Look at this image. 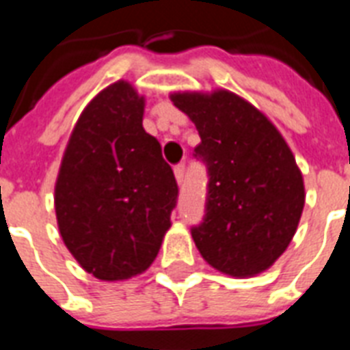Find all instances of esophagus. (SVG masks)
<instances>
[{
	"label": "esophagus",
	"mask_w": 350,
	"mask_h": 350,
	"mask_svg": "<svg viewBox=\"0 0 350 350\" xmlns=\"http://www.w3.org/2000/svg\"><path fill=\"white\" fill-rule=\"evenodd\" d=\"M174 176H176V181H178V183H181V181H183V176H185V163L176 165Z\"/></svg>",
	"instance_id": "34e87169"
}]
</instances>
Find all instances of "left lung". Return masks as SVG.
Segmentation results:
<instances>
[{"label": "left lung", "mask_w": 350, "mask_h": 350, "mask_svg": "<svg viewBox=\"0 0 350 350\" xmlns=\"http://www.w3.org/2000/svg\"><path fill=\"white\" fill-rule=\"evenodd\" d=\"M170 101L196 125L194 156L208 170L200 254L236 278L267 271L285 252L305 205L301 170L272 121L230 90L174 92Z\"/></svg>", "instance_id": "1"}]
</instances>
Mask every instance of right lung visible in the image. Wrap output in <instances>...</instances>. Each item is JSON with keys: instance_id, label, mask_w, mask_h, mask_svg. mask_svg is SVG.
I'll return each instance as SVG.
<instances>
[{"instance_id": "obj_1", "label": "right lung", "mask_w": 350, "mask_h": 350, "mask_svg": "<svg viewBox=\"0 0 350 350\" xmlns=\"http://www.w3.org/2000/svg\"><path fill=\"white\" fill-rule=\"evenodd\" d=\"M143 112L145 98L125 79L96 94L74 125L54 187L63 243L103 282L152 265L178 200L174 172L143 129Z\"/></svg>"}]
</instances>
